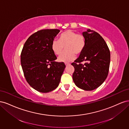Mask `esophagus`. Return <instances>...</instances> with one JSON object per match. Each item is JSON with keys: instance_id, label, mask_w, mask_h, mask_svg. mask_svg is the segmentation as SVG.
<instances>
[{"instance_id": "34e87169", "label": "esophagus", "mask_w": 129, "mask_h": 129, "mask_svg": "<svg viewBox=\"0 0 129 129\" xmlns=\"http://www.w3.org/2000/svg\"><path fill=\"white\" fill-rule=\"evenodd\" d=\"M65 64L66 66H69L70 65V63H65Z\"/></svg>"}]
</instances>
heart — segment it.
<instances>
[{
    "instance_id": "1",
    "label": "heart",
    "mask_w": 129,
    "mask_h": 129,
    "mask_svg": "<svg viewBox=\"0 0 129 129\" xmlns=\"http://www.w3.org/2000/svg\"><path fill=\"white\" fill-rule=\"evenodd\" d=\"M86 41L82 34H77L73 30H67L62 33L59 40L54 39L51 45L53 52L55 55H60L64 47L66 51L58 56V61L61 62H69L75 58V54L80 55L84 50Z\"/></svg>"
}]
</instances>
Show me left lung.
<instances>
[{"label":"left lung","instance_id":"left-lung-1","mask_svg":"<svg viewBox=\"0 0 129 129\" xmlns=\"http://www.w3.org/2000/svg\"><path fill=\"white\" fill-rule=\"evenodd\" d=\"M82 35L86 44L79 57L72 63L75 68L73 79L77 87L91 91L100 87L107 79L110 53L106 42L98 33L88 29ZM82 61L85 63L82 64Z\"/></svg>","mask_w":129,"mask_h":129}]
</instances>
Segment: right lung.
I'll return each mask as SVG.
<instances>
[{
  "instance_id": "right-lung-1",
  "label": "right lung",
  "mask_w": 129,
  "mask_h": 129,
  "mask_svg": "<svg viewBox=\"0 0 129 129\" xmlns=\"http://www.w3.org/2000/svg\"><path fill=\"white\" fill-rule=\"evenodd\" d=\"M57 29L39 30L30 36L23 47L21 64L30 87L40 92L53 91L57 87L66 66L57 62L51 48L52 42L60 32Z\"/></svg>"
}]
</instances>
